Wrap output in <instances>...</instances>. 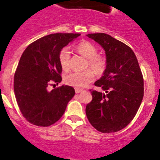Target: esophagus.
<instances>
[{
	"mask_svg": "<svg viewBox=\"0 0 160 160\" xmlns=\"http://www.w3.org/2000/svg\"><path fill=\"white\" fill-rule=\"evenodd\" d=\"M75 92H76V93L78 94V93H80L81 92H83V90L80 88H75Z\"/></svg>",
	"mask_w": 160,
	"mask_h": 160,
	"instance_id": "obj_1",
	"label": "esophagus"
}]
</instances>
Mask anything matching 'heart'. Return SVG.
Returning <instances> with one entry per match:
<instances>
[{
    "instance_id": "b5f03b06",
    "label": "heart",
    "mask_w": 160,
    "mask_h": 160,
    "mask_svg": "<svg viewBox=\"0 0 160 160\" xmlns=\"http://www.w3.org/2000/svg\"><path fill=\"white\" fill-rule=\"evenodd\" d=\"M77 52L88 59V66L94 72L100 74L104 71L106 67V60L103 57L98 55L97 48L89 42L83 41L76 46ZM70 52L67 47L62 49L59 53V62L62 69L67 71L69 69ZM95 74L91 69L81 72H72L65 77L64 81L66 84L72 87L80 88L86 87L89 83L93 81Z\"/></svg>"
}]
</instances>
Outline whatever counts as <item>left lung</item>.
<instances>
[{
  "instance_id": "8db88e82",
  "label": "left lung",
  "mask_w": 160,
  "mask_h": 160,
  "mask_svg": "<svg viewBox=\"0 0 160 160\" xmlns=\"http://www.w3.org/2000/svg\"><path fill=\"white\" fill-rule=\"evenodd\" d=\"M103 48L106 69L95 85L105 91H92L86 107L92 125L101 132L124 129L137 114L144 96V79L138 61L130 47L105 33L88 34Z\"/></svg>"
}]
</instances>
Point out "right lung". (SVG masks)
<instances>
[{"mask_svg": "<svg viewBox=\"0 0 160 160\" xmlns=\"http://www.w3.org/2000/svg\"><path fill=\"white\" fill-rule=\"evenodd\" d=\"M80 34H51L26 48L14 76V92L23 117L33 125L50 126L58 122L75 95L71 86L62 85L49 92L47 87L62 81L59 53Z\"/></svg>", "mask_w": 160, "mask_h": 160, "instance_id": "1", "label": "right lung"}]
</instances>
